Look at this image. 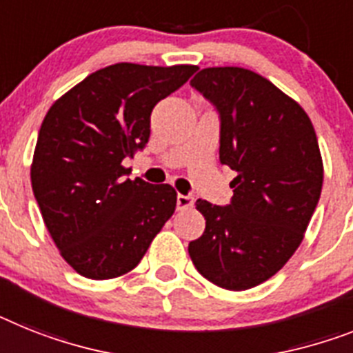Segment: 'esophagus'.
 <instances>
[{"label":"esophagus","mask_w":353,"mask_h":353,"mask_svg":"<svg viewBox=\"0 0 353 353\" xmlns=\"http://www.w3.org/2000/svg\"><path fill=\"white\" fill-rule=\"evenodd\" d=\"M192 206H194V197H192V195L177 194V208L186 210V208H192Z\"/></svg>","instance_id":"obj_1"}]
</instances>
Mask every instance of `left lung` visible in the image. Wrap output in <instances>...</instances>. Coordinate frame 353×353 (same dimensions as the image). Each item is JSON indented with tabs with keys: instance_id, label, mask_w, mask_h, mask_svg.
<instances>
[{
	"instance_id": "left-lung-1",
	"label": "left lung",
	"mask_w": 353,
	"mask_h": 353,
	"mask_svg": "<svg viewBox=\"0 0 353 353\" xmlns=\"http://www.w3.org/2000/svg\"><path fill=\"white\" fill-rule=\"evenodd\" d=\"M221 118L219 159L236 172L232 203L197 199L204 233L188 244L195 269L228 291L269 280L291 259L318 206L323 161L300 103L244 68H206L190 81Z\"/></svg>"
}]
</instances>
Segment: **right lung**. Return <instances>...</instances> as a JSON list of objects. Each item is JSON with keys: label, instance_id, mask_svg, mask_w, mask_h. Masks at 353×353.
<instances>
[{"label": "right lung", "instance_id": "add662e5", "mask_svg": "<svg viewBox=\"0 0 353 353\" xmlns=\"http://www.w3.org/2000/svg\"><path fill=\"white\" fill-rule=\"evenodd\" d=\"M197 66L120 62L88 75L53 103L41 125L32 190L62 259L109 280L134 269L176 210L170 185L129 179L127 158L150 136V112Z\"/></svg>", "mask_w": 353, "mask_h": 353}]
</instances>
